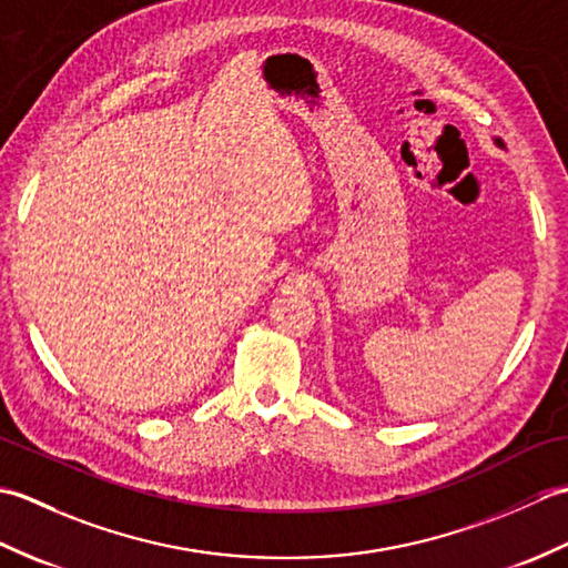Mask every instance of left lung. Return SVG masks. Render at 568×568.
Listing matches in <instances>:
<instances>
[{
  "instance_id": "left-lung-1",
  "label": "left lung",
  "mask_w": 568,
  "mask_h": 568,
  "mask_svg": "<svg viewBox=\"0 0 568 568\" xmlns=\"http://www.w3.org/2000/svg\"><path fill=\"white\" fill-rule=\"evenodd\" d=\"M496 146H500V149H505V143L500 141V139H496Z\"/></svg>"
}]
</instances>
